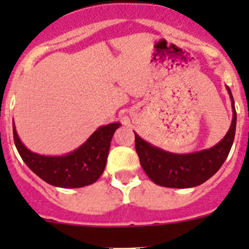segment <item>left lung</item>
Listing matches in <instances>:
<instances>
[{"instance_id":"obj_1","label":"left lung","mask_w":249,"mask_h":249,"mask_svg":"<svg viewBox=\"0 0 249 249\" xmlns=\"http://www.w3.org/2000/svg\"><path fill=\"white\" fill-rule=\"evenodd\" d=\"M227 90L231 100V125L223 140L208 149L190 154H176L150 144L134 131L141 166L155 184L179 189L196 187L210 179L222 167L231 149L236 130L235 104L229 87Z\"/></svg>"}]
</instances>
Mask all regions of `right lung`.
I'll list each match as a JSON object with an SVG mask.
<instances>
[{"label": "right lung", "instance_id": "obj_1", "mask_svg": "<svg viewBox=\"0 0 249 249\" xmlns=\"http://www.w3.org/2000/svg\"><path fill=\"white\" fill-rule=\"evenodd\" d=\"M120 123L97 127L80 147L66 155L50 157L27 149L17 134L13 123L14 143L20 157L39 178L54 187L82 188L96 182L105 171L110 141Z\"/></svg>", "mask_w": 249, "mask_h": 249}]
</instances>
